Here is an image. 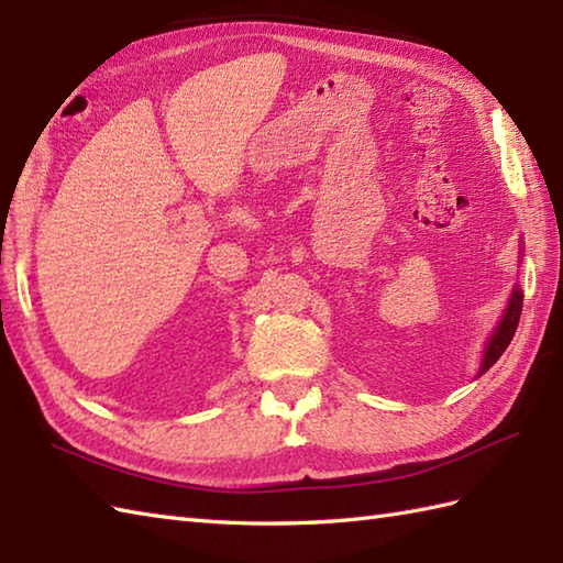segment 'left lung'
<instances>
[{
    "instance_id": "8db88e82",
    "label": "left lung",
    "mask_w": 563,
    "mask_h": 563,
    "mask_svg": "<svg viewBox=\"0 0 563 563\" xmlns=\"http://www.w3.org/2000/svg\"><path fill=\"white\" fill-rule=\"evenodd\" d=\"M520 312H522V290L516 285V290H512L510 295V302H508V309L504 312V319H500V324L496 327L492 341H488L486 351H484V357H482V367H479V375L482 377L488 367H492L500 355H504V351L508 349V343L512 341V336H516V329H518V321H520Z\"/></svg>"
}]
</instances>
